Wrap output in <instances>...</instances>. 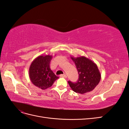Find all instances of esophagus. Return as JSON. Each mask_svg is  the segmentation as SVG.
I'll return each instance as SVG.
<instances>
[{"instance_id": "obj_1", "label": "esophagus", "mask_w": 129, "mask_h": 129, "mask_svg": "<svg viewBox=\"0 0 129 129\" xmlns=\"http://www.w3.org/2000/svg\"><path fill=\"white\" fill-rule=\"evenodd\" d=\"M60 77L61 78H67V75H66V74H61V75H60Z\"/></svg>"}]
</instances>
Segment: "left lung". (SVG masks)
I'll list each match as a JSON object with an SVG mask.
<instances>
[{
	"label": "left lung",
	"mask_w": 129,
	"mask_h": 129,
	"mask_svg": "<svg viewBox=\"0 0 129 129\" xmlns=\"http://www.w3.org/2000/svg\"><path fill=\"white\" fill-rule=\"evenodd\" d=\"M71 57L77 68L79 79L75 83L69 81V86L76 93L85 94L92 91L98 85L101 79L97 65L85 56Z\"/></svg>",
	"instance_id": "left-lung-1"
}]
</instances>
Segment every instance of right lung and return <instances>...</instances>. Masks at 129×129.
<instances>
[{"mask_svg":"<svg viewBox=\"0 0 129 129\" xmlns=\"http://www.w3.org/2000/svg\"><path fill=\"white\" fill-rule=\"evenodd\" d=\"M52 55H40L31 62L29 69V75L33 84L41 88L46 89L53 85L59 78L50 68Z\"/></svg>","mask_w":129,"mask_h":129,"instance_id":"right-lung-1","label":"right lung"}]
</instances>
